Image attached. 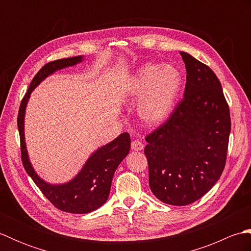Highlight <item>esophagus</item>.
I'll return each instance as SVG.
<instances>
[{
    "instance_id": "1",
    "label": "esophagus",
    "mask_w": 251,
    "mask_h": 251,
    "mask_svg": "<svg viewBox=\"0 0 251 251\" xmlns=\"http://www.w3.org/2000/svg\"><path fill=\"white\" fill-rule=\"evenodd\" d=\"M143 149V145L142 142L139 140H134L131 142V150L134 151H141Z\"/></svg>"
}]
</instances>
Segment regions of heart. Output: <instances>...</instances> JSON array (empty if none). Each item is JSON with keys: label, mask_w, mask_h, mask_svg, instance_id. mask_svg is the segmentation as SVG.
<instances>
[{"label": "heart", "mask_w": 251, "mask_h": 251, "mask_svg": "<svg viewBox=\"0 0 251 251\" xmlns=\"http://www.w3.org/2000/svg\"><path fill=\"white\" fill-rule=\"evenodd\" d=\"M183 87V75L177 67L147 63L136 72L127 86V95L140 100L138 115L149 126L166 121Z\"/></svg>", "instance_id": "1"}]
</instances>
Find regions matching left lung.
Segmentation results:
<instances>
[{
  "mask_svg": "<svg viewBox=\"0 0 251 251\" xmlns=\"http://www.w3.org/2000/svg\"><path fill=\"white\" fill-rule=\"evenodd\" d=\"M184 97L169 119L146 137L149 184L165 204L200 200L225 169L231 131L230 110L211 69L188 52Z\"/></svg>",
  "mask_w": 251,
  "mask_h": 251,
  "instance_id": "left-lung-1",
  "label": "left lung"
}]
</instances>
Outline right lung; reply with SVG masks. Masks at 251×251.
I'll list each match as a JSON object with an SVG mask.
<instances>
[{"mask_svg":"<svg viewBox=\"0 0 251 251\" xmlns=\"http://www.w3.org/2000/svg\"><path fill=\"white\" fill-rule=\"evenodd\" d=\"M83 59V56H76L46 63L32 79L28 92L21 100L17 119L21 159L25 172L52 205L70 214H88L104 204L110 194L115 170L127 156L130 149L129 134L123 132L113 141L95 151L88 157L81 172L71 181L62 184L45 182L32 167L25 141V113L30 95L37 85L50 74L63 68L76 65L82 62Z\"/></svg>","mask_w":251,"mask_h":251,"instance_id":"1","label":"right lung"}]
</instances>
